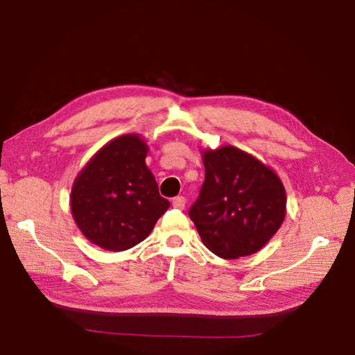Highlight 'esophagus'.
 <instances>
[{
    "mask_svg": "<svg viewBox=\"0 0 355 355\" xmlns=\"http://www.w3.org/2000/svg\"><path fill=\"white\" fill-rule=\"evenodd\" d=\"M171 204H173V207L184 210L185 209V204H187V200H185V197H182V196L180 197H175L173 201H171Z\"/></svg>",
    "mask_w": 355,
    "mask_h": 355,
    "instance_id": "esophagus-1",
    "label": "esophagus"
}]
</instances>
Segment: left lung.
<instances>
[{
  "instance_id": "obj_1",
  "label": "left lung",
  "mask_w": 355,
  "mask_h": 355,
  "mask_svg": "<svg viewBox=\"0 0 355 355\" xmlns=\"http://www.w3.org/2000/svg\"><path fill=\"white\" fill-rule=\"evenodd\" d=\"M206 179L189 210L201 241L223 259L259 252L286 218V188L270 166L232 145L201 149Z\"/></svg>"
}]
</instances>
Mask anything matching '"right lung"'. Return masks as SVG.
I'll use <instances>...</instances> for the list:
<instances>
[{"label": "right lung", "instance_id": "1", "mask_svg": "<svg viewBox=\"0 0 355 355\" xmlns=\"http://www.w3.org/2000/svg\"><path fill=\"white\" fill-rule=\"evenodd\" d=\"M148 151L141 135L127 133L105 144L78 171L69 206L90 243L110 252L132 249L170 207L145 163Z\"/></svg>", "mask_w": 355, "mask_h": 355}]
</instances>
